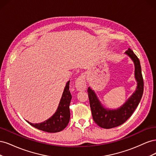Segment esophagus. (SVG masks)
Here are the masks:
<instances>
[{
    "label": "esophagus",
    "instance_id": "obj_1",
    "mask_svg": "<svg viewBox=\"0 0 156 156\" xmlns=\"http://www.w3.org/2000/svg\"><path fill=\"white\" fill-rule=\"evenodd\" d=\"M75 88H77V90H86L87 84H86V80L85 77L83 75H81L80 76L77 78L76 80V82H75Z\"/></svg>",
    "mask_w": 156,
    "mask_h": 156
}]
</instances>
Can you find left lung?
<instances>
[{
	"label": "left lung",
	"instance_id": "obj_1",
	"mask_svg": "<svg viewBox=\"0 0 156 156\" xmlns=\"http://www.w3.org/2000/svg\"><path fill=\"white\" fill-rule=\"evenodd\" d=\"M125 54L128 55L135 65V78L137 83L136 90L124 104L116 109H108L103 107L96 94L90 88H88V94L94 121L102 128L110 129L124 124L132 115L142 98L144 82L141 72L140 61L133 51L128 49Z\"/></svg>",
	"mask_w": 156,
	"mask_h": 156
}]
</instances>
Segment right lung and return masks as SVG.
<instances>
[{"mask_svg": "<svg viewBox=\"0 0 156 156\" xmlns=\"http://www.w3.org/2000/svg\"><path fill=\"white\" fill-rule=\"evenodd\" d=\"M69 81H68L64 88L57 110L55 114L41 123L32 124L27 121L28 123L37 129L49 133H56L63 130L68 126L70 119L69 104L72 97L69 91Z\"/></svg>", "mask_w": 156, "mask_h": 156, "instance_id": "add662e5", "label": "right lung"}]
</instances>
